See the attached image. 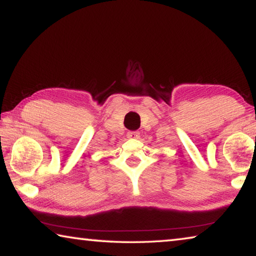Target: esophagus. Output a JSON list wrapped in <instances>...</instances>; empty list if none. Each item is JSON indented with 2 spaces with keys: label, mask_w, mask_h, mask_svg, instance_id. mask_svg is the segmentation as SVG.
Here are the masks:
<instances>
[{
  "label": "esophagus",
  "mask_w": 256,
  "mask_h": 256,
  "mask_svg": "<svg viewBox=\"0 0 256 256\" xmlns=\"http://www.w3.org/2000/svg\"><path fill=\"white\" fill-rule=\"evenodd\" d=\"M138 136H140V133L138 131H128V138H138Z\"/></svg>",
  "instance_id": "1"
}]
</instances>
